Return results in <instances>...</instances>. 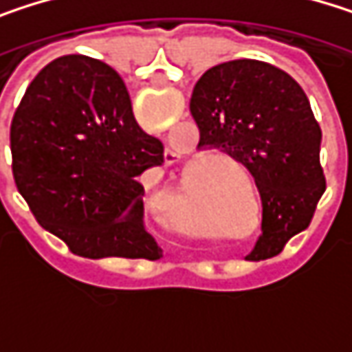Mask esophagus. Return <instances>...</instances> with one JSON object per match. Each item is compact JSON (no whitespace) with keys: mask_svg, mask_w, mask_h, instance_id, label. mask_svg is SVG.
Segmentation results:
<instances>
[{"mask_svg":"<svg viewBox=\"0 0 352 352\" xmlns=\"http://www.w3.org/2000/svg\"><path fill=\"white\" fill-rule=\"evenodd\" d=\"M204 277H218L216 273H212V275H204Z\"/></svg>","mask_w":352,"mask_h":352,"instance_id":"esophagus-1","label":"esophagus"}]
</instances>
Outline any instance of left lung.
Instances as JSON below:
<instances>
[{"instance_id":"1","label":"left lung","mask_w":352,"mask_h":352,"mask_svg":"<svg viewBox=\"0 0 352 352\" xmlns=\"http://www.w3.org/2000/svg\"><path fill=\"white\" fill-rule=\"evenodd\" d=\"M197 148L241 161L261 193V234L248 261L271 258L306 230L326 189L320 165L322 130L308 96L285 71L263 60L212 67L193 87Z\"/></svg>"}]
</instances>
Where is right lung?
<instances>
[{
    "instance_id": "add662e5",
    "label": "right lung",
    "mask_w": 352,
    "mask_h": 352,
    "mask_svg": "<svg viewBox=\"0 0 352 352\" xmlns=\"http://www.w3.org/2000/svg\"><path fill=\"white\" fill-rule=\"evenodd\" d=\"M12 171L36 222L85 258H161L144 226L140 175L163 142L134 120L122 77L67 54L28 85L10 128Z\"/></svg>"
}]
</instances>
